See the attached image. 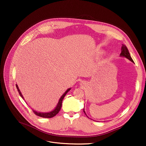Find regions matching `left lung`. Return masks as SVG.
<instances>
[{
  "label": "left lung",
  "instance_id": "obj_1",
  "mask_svg": "<svg viewBox=\"0 0 146 146\" xmlns=\"http://www.w3.org/2000/svg\"><path fill=\"white\" fill-rule=\"evenodd\" d=\"M120 56H124V57H126L127 58L129 59L130 61H131L132 62L134 63V61H133L132 58L131 57V56H130V54H129V51H128V50L127 47H126V46H125V45H124V44L122 45V47H121V52ZM83 112H85V113L86 114V113H85V111H84V110H83Z\"/></svg>",
  "mask_w": 146,
  "mask_h": 146
}]
</instances>
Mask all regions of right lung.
<instances>
[{
	"instance_id": "1",
	"label": "right lung",
	"mask_w": 146,
	"mask_h": 146,
	"mask_svg": "<svg viewBox=\"0 0 146 146\" xmlns=\"http://www.w3.org/2000/svg\"><path fill=\"white\" fill-rule=\"evenodd\" d=\"M16 87H17V90H18V92H19L20 96H21L23 99H24V97H23V96L22 95V94H21V92H20V90H19V89L18 86L17 85H16ZM70 89H71L70 88L68 89L65 92V93H64L62 96H61V97L60 98V100H59V102H58V104H57V106H56V108L54 110L50 112H47V113H41V112H36V111H34V110H33V112L36 115H37V116H38V117H42V118H52V117H53L56 116V115L59 112V111H60V109H61V105H62L63 99H64V98L65 95L67 94V93L68 92L69 90H70Z\"/></svg>"
}]
</instances>
